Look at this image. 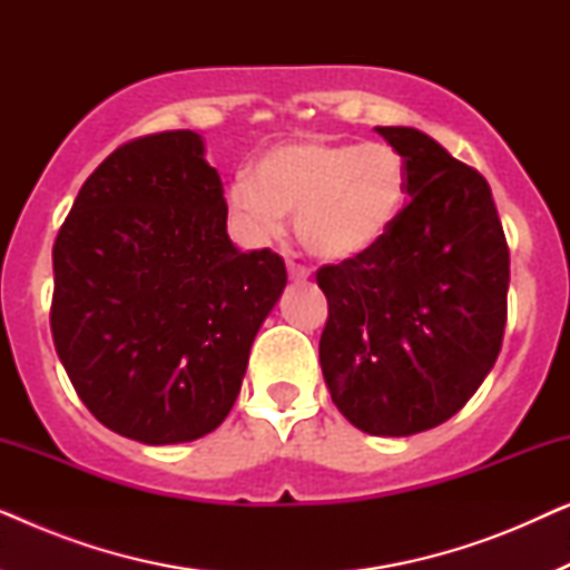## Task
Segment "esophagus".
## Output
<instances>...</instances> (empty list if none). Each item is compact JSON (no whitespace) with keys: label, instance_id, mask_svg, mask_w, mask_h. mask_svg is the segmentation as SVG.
I'll return each instance as SVG.
<instances>
[{"label":"esophagus","instance_id":"obj_1","mask_svg":"<svg viewBox=\"0 0 570 570\" xmlns=\"http://www.w3.org/2000/svg\"><path fill=\"white\" fill-rule=\"evenodd\" d=\"M308 267H303V264H295V262H287V277L295 279V283H303V279H308Z\"/></svg>","mask_w":570,"mask_h":570}]
</instances>
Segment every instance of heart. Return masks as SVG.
<instances>
[{"label": "heart", "mask_w": 570, "mask_h": 570, "mask_svg": "<svg viewBox=\"0 0 570 570\" xmlns=\"http://www.w3.org/2000/svg\"><path fill=\"white\" fill-rule=\"evenodd\" d=\"M407 199V163L392 145L332 139L272 145L228 191L233 217L254 238H277L295 215L301 246L330 264L384 244Z\"/></svg>", "instance_id": "heart-1"}]
</instances>
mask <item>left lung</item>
Segmentation results:
<instances>
[{
	"label": "left lung",
	"instance_id": "obj_1",
	"mask_svg": "<svg viewBox=\"0 0 570 570\" xmlns=\"http://www.w3.org/2000/svg\"><path fill=\"white\" fill-rule=\"evenodd\" d=\"M376 131L407 163L410 205L371 254L318 269V361L355 428L412 435L456 415L495 365L509 246L478 170L420 129Z\"/></svg>",
	"mask_w": 570,
	"mask_h": 570
}]
</instances>
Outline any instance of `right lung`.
I'll list each match as a JSON object with an SVG mask.
<instances>
[{"label":"right lung","instance_id":"obj_1","mask_svg":"<svg viewBox=\"0 0 570 570\" xmlns=\"http://www.w3.org/2000/svg\"><path fill=\"white\" fill-rule=\"evenodd\" d=\"M197 131L121 145L53 244L51 334L75 392L124 439L197 441L228 417L285 291L269 248L238 252Z\"/></svg>","mask_w":570,"mask_h":570}]
</instances>
